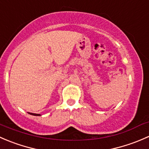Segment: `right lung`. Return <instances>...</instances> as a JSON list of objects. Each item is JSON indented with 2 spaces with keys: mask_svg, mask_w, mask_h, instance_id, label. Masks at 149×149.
<instances>
[{
  "mask_svg": "<svg viewBox=\"0 0 149 149\" xmlns=\"http://www.w3.org/2000/svg\"><path fill=\"white\" fill-rule=\"evenodd\" d=\"M29 114H31V115H33V116H41L40 114H36V113H29Z\"/></svg>",
  "mask_w": 149,
  "mask_h": 149,
  "instance_id": "obj_1",
  "label": "right lung"
}]
</instances>
